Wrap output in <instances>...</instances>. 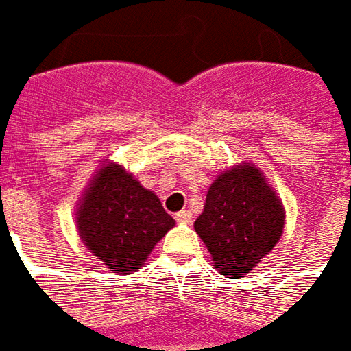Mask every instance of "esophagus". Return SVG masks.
<instances>
[{
    "label": "esophagus",
    "mask_w": 351,
    "mask_h": 351,
    "mask_svg": "<svg viewBox=\"0 0 351 351\" xmlns=\"http://www.w3.org/2000/svg\"><path fill=\"white\" fill-rule=\"evenodd\" d=\"M176 221H178V223H191V221H193V215H191V211L181 210L176 213Z\"/></svg>",
    "instance_id": "esophagus-1"
}]
</instances>
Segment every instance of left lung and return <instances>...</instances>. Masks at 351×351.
I'll return each mask as SVG.
<instances>
[{
	"label": "left lung",
	"mask_w": 351,
	"mask_h": 351,
	"mask_svg": "<svg viewBox=\"0 0 351 351\" xmlns=\"http://www.w3.org/2000/svg\"><path fill=\"white\" fill-rule=\"evenodd\" d=\"M285 208L268 178L253 162L223 170L208 189L196 234L213 267L232 280L243 278L280 242Z\"/></svg>",
	"instance_id": "obj_1"
}]
</instances>
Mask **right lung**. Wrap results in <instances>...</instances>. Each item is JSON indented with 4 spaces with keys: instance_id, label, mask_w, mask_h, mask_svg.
Returning a JSON list of instances; mask_svg holds the SVG:
<instances>
[{
    "instance_id": "right-lung-1",
    "label": "right lung",
    "mask_w": 351,
    "mask_h": 351,
    "mask_svg": "<svg viewBox=\"0 0 351 351\" xmlns=\"http://www.w3.org/2000/svg\"><path fill=\"white\" fill-rule=\"evenodd\" d=\"M75 225L96 259L117 274H132L176 221L134 173L104 158L77 202Z\"/></svg>"
}]
</instances>
